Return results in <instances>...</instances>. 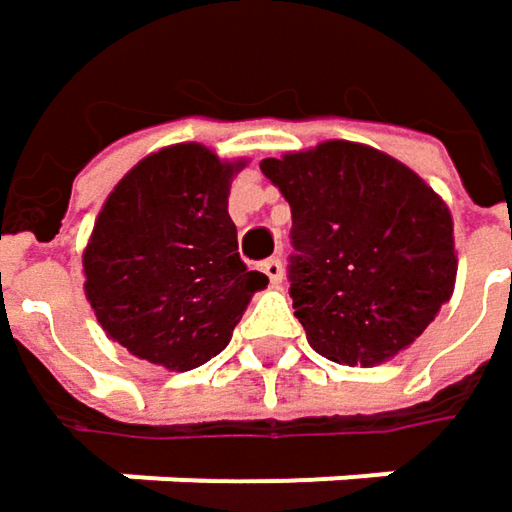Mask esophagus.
Here are the masks:
<instances>
[{"label": "esophagus", "instance_id": "obj_1", "mask_svg": "<svg viewBox=\"0 0 512 512\" xmlns=\"http://www.w3.org/2000/svg\"><path fill=\"white\" fill-rule=\"evenodd\" d=\"M262 271H265V274H268V279H271V282H274V285H279V282H282V274H285V271H282V259H265V262H262Z\"/></svg>", "mask_w": 512, "mask_h": 512}]
</instances>
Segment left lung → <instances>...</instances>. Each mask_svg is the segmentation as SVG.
I'll return each instance as SVG.
<instances>
[{
	"mask_svg": "<svg viewBox=\"0 0 512 512\" xmlns=\"http://www.w3.org/2000/svg\"><path fill=\"white\" fill-rule=\"evenodd\" d=\"M259 168L291 206L288 294L314 352L373 367L414 344L455 288L449 206L411 168L355 142Z\"/></svg>",
	"mask_w": 512,
	"mask_h": 512,
	"instance_id": "8db88e82",
	"label": "left lung"
}]
</instances>
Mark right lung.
Segmentation results:
<instances>
[{
  "label": "right lung",
  "instance_id": "1",
  "mask_svg": "<svg viewBox=\"0 0 512 512\" xmlns=\"http://www.w3.org/2000/svg\"><path fill=\"white\" fill-rule=\"evenodd\" d=\"M203 145H171L110 192L95 218L84 274L104 332L151 364L192 370L230 344L268 276L238 256L230 177Z\"/></svg>",
  "mask_w": 512,
  "mask_h": 512
}]
</instances>
